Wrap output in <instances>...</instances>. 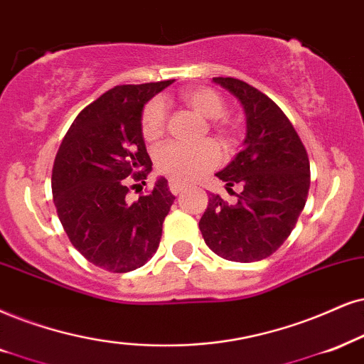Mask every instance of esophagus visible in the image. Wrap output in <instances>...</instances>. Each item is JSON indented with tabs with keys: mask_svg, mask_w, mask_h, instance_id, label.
Here are the masks:
<instances>
[{
	"mask_svg": "<svg viewBox=\"0 0 364 364\" xmlns=\"http://www.w3.org/2000/svg\"><path fill=\"white\" fill-rule=\"evenodd\" d=\"M183 190H185V185H181V183H176V181L169 183V191H171L173 195H178V193H181Z\"/></svg>",
	"mask_w": 364,
	"mask_h": 364,
	"instance_id": "obj_1",
	"label": "esophagus"
}]
</instances>
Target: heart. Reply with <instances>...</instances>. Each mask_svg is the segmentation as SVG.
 Masks as SVG:
<instances>
[{
	"label": "heart",
	"mask_w": 364,
	"mask_h": 364,
	"mask_svg": "<svg viewBox=\"0 0 364 364\" xmlns=\"http://www.w3.org/2000/svg\"><path fill=\"white\" fill-rule=\"evenodd\" d=\"M183 100L203 117L215 119V127L220 134L230 137L233 129L223 119L225 102L218 92L208 87H195L183 92ZM166 129V105L163 99H151L141 112V132L146 141H156L163 136ZM156 169L176 183H190L208 173L222 163V151L213 141L201 144H181V142H166L156 151Z\"/></svg>",
	"instance_id": "1"
}]
</instances>
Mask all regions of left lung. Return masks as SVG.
Masks as SVG:
<instances>
[{
	"label": "left lung",
	"instance_id": "left-lung-1",
	"mask_svg": "<svg viewBox=\"0 0 364 364\" xmlns=\"http://www.w3.org/2000/svg\"><path fill=\"white\" fill-rule=\"evenodd\" d=\"M213 82L240 100L245 146L223 171L227 191L240 185L237 203L211 195L200 220L205 243L232 262H255L279 250L304 210L311 186L307 151L282 109L255 87L232 77Z\"/></svg>",
	"mask_w": 364,
	"mask_h": 364
}]
</instances>
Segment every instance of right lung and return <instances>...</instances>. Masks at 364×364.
<instances>
[{"mask_svg":"<svg viewBox=\"0 0 364 364\" xmlns=\"http://www.w3.org/2000/svg\"><path fill=\"white\" fill-rule=\"evenodd\" d=\"M173 80L117 85L82 110L60 144L53 203L72 245L114 274L142 267L159 247L174 196L164 178L137 200L153 163L141 132L144 104ZM142 190V188H141Z\"/></svg>","mask_w":364,"mask_h":364,"instance_id":"1","label":"right lung"}]
</instances>
